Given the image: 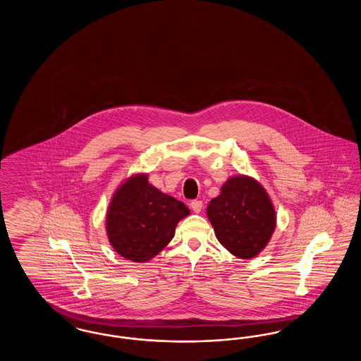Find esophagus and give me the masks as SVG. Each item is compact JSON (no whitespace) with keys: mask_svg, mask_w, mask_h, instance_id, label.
Instances as JSON below:
<instances>
[{"mask_svg":"<svg viewBox=\"0 0 361 361\" xmlns=\"http://www.w3.org/2000/svg\"><path fill=\"white\" fill-rule=\"evenodd\" d=\"M190 208H192V211L195 214H199L202 211V208H203V203L200 200H193V202H190Z\"/></svg>","mask_w":361,"mask_h":361,"instance_id":"1","label":"esophagus"}]
</instances>
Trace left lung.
Instances as JSON below:
<instances>
[{"mask_svg": "<svg viewBox=\"0 0 361 361\" xmlns=\"http://www.w3.org/2000/svg\"><path fill=\"white\" fill-rule=\"evenodd\" d=\"M221 245L235 257L258 256L272 238L276 211L265 188L250 176H233L207 207Z\"/></svg>", "mask_w": 361, "mask_h": 361, "instance_id": "8db88e82", "label": "left lung"}]
</instances>
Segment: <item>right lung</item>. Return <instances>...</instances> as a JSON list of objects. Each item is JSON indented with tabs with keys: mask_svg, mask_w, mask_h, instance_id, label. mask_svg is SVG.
<instances>
[{
	"mask_svg": "<svg viewBox=\"0 0 361 361\" xmlns=\"http://www.w3.org/2000/svg\"><path fill=\"white\" fill-rule=\"evenodd\" d=\"M183 202L149 183L147 173L127 177L114 192L105 214V231L114 250L133 262H147L174 237L189 215Z\"/></svg>",
	"mask_w": 361,
	"mask_h": 361,
	"instance_id": "obj_1",
	"label": "right lung"
}]
</instances>
